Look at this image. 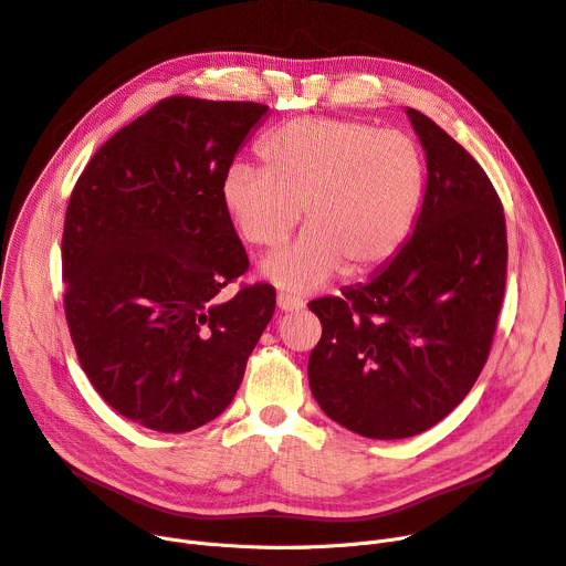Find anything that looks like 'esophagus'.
Masks as SVG:
<instances>
[{
  "label": "esophagus",
  "mask_w": 566,
  "mask_h": 566,
  "mask_svg": "<svg viewBox=\"0 0 566 566\" xmlns=\"http://www.w3.org/2000/svg\"><path fill=\"white\" fill-rule=\"evenodd\" d=\"M303 305L305 303L297 295H291V293H284V291L277 293V307L282 312H297V310H303Z\"/></svg>",
  "instance_id": "obj_1"
}]
</instances>
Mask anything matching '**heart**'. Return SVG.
Wrapping results in <instances>:
<instances>
[{
  "label": "heart",
  "instance_id": "heart-1",
  "mask_svg": "<svg viewBox=\"0 0 566 566\" xmlns=\"http://www.w3.org/2000/svg\"><path fill=\"white\" fill-rule=\"evenodd\" d=\"M263 168L232 164L220 202L254 248H280L305 209L307 232L261 261V273L289 291H314L338 273L385 269L409 241L426 196L419 143L364 120L297 118L259 147Z\"/></svg>",
  "mask_w": 566,
  "mask_h": 566
}]
</instances>
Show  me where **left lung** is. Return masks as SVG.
Returning <instances> with one entry per match:
<instances>
[{"mask_svg":"<svg viewBox=\"0 0 566 566\" xmlns=\"http://www.w3.org/2000/svg\"><path fill=\"white\" fill-rule=\"evenodd\" d=\"M407 116L428 164L411 239L370 282L310 303L323 325L312 394L368 439L421 434L464 400L492 350L507 275L494 184L428 116Z\"/></svg>","mask_w":566,"mask_h":566,"instance_id":"left-lung-1","label":"left lung"}]
</instances>
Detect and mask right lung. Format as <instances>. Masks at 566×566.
<instances>
[{
    "instance_id": "obj_1",
    "label": "right lung",
    "mask_w": 566,
    "mask_h": 566,
    "mask_svg": "<svg viewBox=\"0 0 566 566\" xmlns=\"http://www.w3.org/2000/svg\"><path fill=\"white\" fill-rule=\"evenodd\" d=\"M266 111L166 97L113 134L72 188L67 329L95 391L143 428L177 434L213 421L273 318L271 284L218 297L250 269L220 181Z\"/></svg>"
}]
</instances>
